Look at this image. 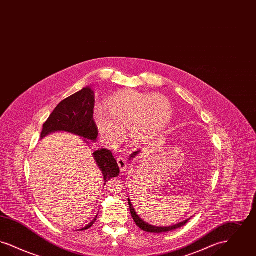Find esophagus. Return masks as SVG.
I'll return each mask as SVG.
<instances>
[{"label": "esophagus", "instance_id": "obj_1", "mask_svg": "<svg viewBox=\"0 0 256 256\" xmlns=\"http://www.w3.org/2000/svg\"><path fill=\"white\" fill-rule=\"evenodd\" d=\"M117 163H118V166H119L121 172H124L126 168V166H128L126 159L124 158H121V156H119V158H117Z\"/></svg>", "mask_w": 256, "mask_h": 256}]
</instances>
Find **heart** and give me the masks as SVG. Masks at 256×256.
<instances>
[{
  "label": "heart",
  "instance_id": "1",
  "mask_svg": "<svg viewBox=\"0 0 256 256\" xmlns=\"http://www.w3.org/2000/svg\"><path fill=\"white\" fill-rule=\"evenodd\" d=\"M106 110L96 108L93 120L102 140L110 146L120 144L128 130L132 142L142 145L152 140L170 122V100L161 94H146L132 89L115 93L106 102Z\"/></svg>",
  "mask_w": 256,
  "mask_h": 256
}]
</instances>
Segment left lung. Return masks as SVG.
<instances>
[{
  "label": "left lung",
  "mask_w": 256,
  "mask_h": 256,
  "mask_svg": "<svg viewBox=\"0 0 256 256\" xmlns=\"http://www.w3.org/2000/svg\"><path fill=\"white\" fill-rule=\"evenodd\" d=\"M138 152H139L132 154V158H134ZM128 206H130V213H132V219L134 220L135 224H137V226H138L142 230H144V232H154V233L172 232V230H176V228H178L182 226H184V224L189 220H184V222H180V224H176V226H169V228H156V226H150V224H146V222H145L143 220L141 219V218L137 215V213L135 212L134 206H132V202H130V200H128Z\"/></svg>",
  "instance_id": "obj_1"
}]
</instances>
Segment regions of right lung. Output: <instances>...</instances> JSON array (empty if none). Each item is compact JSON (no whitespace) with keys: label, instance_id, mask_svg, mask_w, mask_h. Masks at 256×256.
<instances>
[{"label":"right lung","instance_id":"add662e5","mask_svg":"<svg viewBox=\"0 0 256 256\" xmlns=\"http://www.w3.org/2000/svg\"><path fill=\"white\" fill-rule=\"evenodd\" d=\"M94 106V92L90 87L84 88L72 96L64 98L43 124L41 138L47 134L63 130L95 141L98 137V130L93 120ZM93 156L98 168L102 172L106 182L119 174V166L110 150H98ZM96 220L97 217L80 230L90 228Z\"/></svg>","mask_w":256,"mask_h":256}]
</instances>
